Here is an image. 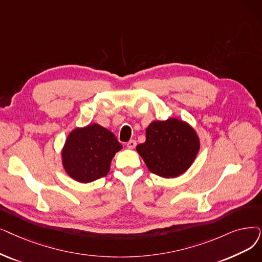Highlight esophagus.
Segmentation results:
<instances>
[{
    "label": "esophagus",
    "mask_w": 262,
    "mask_h": 262,
    "mask_svg": "<svg viewBox=\"0 0 262 262\" xmlns=\"http://www.w3.org/2000/svg\"><path fill=\"white\" fill-rule=\"evenodd\" d=\"M136 144H137V142H136V140H129V141L126 143V146L128 147V149H135Z\"/></svg>",
    "instance_id": "34e87169"
}]
</instances>
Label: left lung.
Masks as SVG:
<instances>
[{
    "label": "left lung",
    "instance_id": "obj_1",
    "mask_svg": "<svg viewBox=\"0 0 262 262\" xmlns=\"http://www.w3.org/2000/svg\"><path fill=\"white\" fill-rule=\"evenodd\" d=\"M145 138L136 150L152 173L166 179L186 172L200 150L197 132L177 118L153 121L145 129Z\"/></svg>",
    "mask_w": 262,
    "mask_h": 262
}]
</instances>
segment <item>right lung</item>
<instances>
[{"label":"right lung","instance_id":"obj_1","mask_svg":"<svg viewBox=\"0 0 262 262\" xmlns=\"http://www.w3.org/2000/svg\"><path fill=\"white\" fill-rule=\"evenodd\" d=\"M122 144L109 129L97 123L76 127L68 134L61 157L65 172L80 183L105 177Z\"/></svg>","mask_w":262,"mask_h":262}]
</instances>
